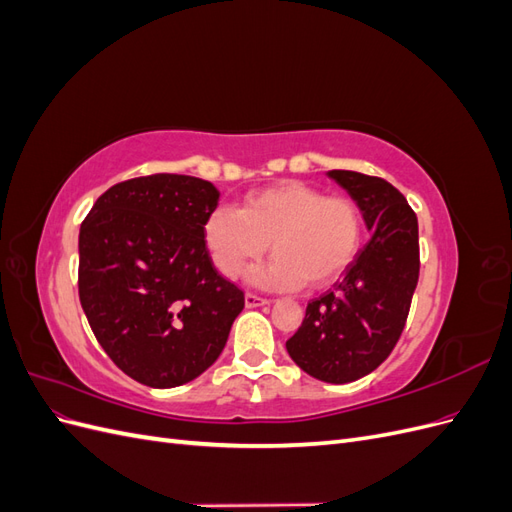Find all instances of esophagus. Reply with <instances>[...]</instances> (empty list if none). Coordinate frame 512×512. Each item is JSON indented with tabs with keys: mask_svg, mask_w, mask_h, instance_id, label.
<instances>
[{
	"mask_svg": "<svg viewBox=\"0 0 512 512\" xmlns=\"http://www.w3.org/2000/svg\"><path fill=\"white\" fill-rule=\"evenodd\" d=\"M267 303H269V299L258 297V294H254V292L245 294V305L247 307H260V305H267Z\"/></svg>",
	"mask_w": 512,
	"mask_h": 512,
	"instance_id": "obj_1",
	"label": "esophagus"
}]
</instances>
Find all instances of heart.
<instances>
[{
    "instance_id": "heart-1",
    "label": "heart",
    "mask_w": 512,
    "mask_h": 512,
    "mask_svg": "<svg viewBox=\"0 0 512 512\" xmlns=\"http://www.w3.org/2000/svg\"><path fill=\"white\" fill-rule=\"evenodd\" d=\"M361 211L346 196H324L303 181H280L247 194L241 209L218 207L205 222L215 269L237 277L267 252L275 256L250 273L275 288H322L335 282L359 252Z\"/></svg>"
}]
</instances>
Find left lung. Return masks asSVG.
Segmentation results:
<instances>
[{"instance_id":"obj_1","label":"left lung","mask_w":512,"mask_h":512,"mask_svg":"<svg viewBox=\"0 0 512 512\" xmlns=\"http://www.w3.org/2000/svg\"><path fill=\"white\" fill-rule=\"evenodd\" d=\"M359 205L371 239L333 290L309 301L288 342L290 359L322 382L346 384L371 374L406 327L418 282L416 213L397 188L354 170H329Z\"/></svg>"}]
</instances>
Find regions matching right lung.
I'll list each match as a JSON object with an SVG mask.
<instances>
[{"instance_id":"right-lung-1","label":"right lung","mask_w":512,"mask_h":512,"mask_svg":"<svg viewBox=\"0 0 512 512\" xmlns=\"http://www.w3.org/2000/svg\"><path fill=\"white\" fill-rule=\"evenodd\" d=\"M215 185L158 173L121 181L79 235V297L111 361L151 389L198 378L222 354L243 290L213 267L205 222Z\"/></svg>"}]
</instances>
